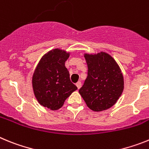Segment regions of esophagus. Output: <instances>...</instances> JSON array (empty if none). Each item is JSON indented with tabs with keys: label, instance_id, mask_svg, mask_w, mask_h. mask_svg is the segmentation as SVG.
I'll use <instances>...</instances> for the list:
<instances>
[{
	"label": "esophagus",
	"instance_id": "esophagus-1",
	"mask_svg": "<svg viewBox=\"0 0 149 149\" xmlns=\"http://www.w3.org/2000/svg\"><path fill=\"white\" fill-rule=\"evenodd\" d=\"M76 86H77V89H80L81 87V81H78L77 83H76Z\"/></svg>",
	"mask_w": 149,
	"mask_h": 149
}]
</instances>
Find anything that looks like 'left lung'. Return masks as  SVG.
<instances>
[{
  "mask_svg": "<svg viewBox=\"0 0 149 149\" xmlns=\"http://www.w3.org/2000/svg\"><path fill=\"white\" fill-rule=\"evenodd\" d=\"M87 77L79 93L89 109L102 111L113 106L124 89L123 75L116 62L108 54L84 55Z\"/></svg>",
  "mask_w": 149,
  "mask_h": 149,
  "instance_id": "left-lung-1",
  "label": "left lung"
}]
</instances>
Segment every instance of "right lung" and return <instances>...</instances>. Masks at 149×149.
<instances>
[{
	"mask_svg": "<svg viewBox=\"0 0 149 149\" xmlns=\"http://www.w3.org/2000/svg\"><path fill=\"white\" fill-rule=\"evenodd\" d=\"M69 53L54 49L42 57L33 75V89L36 98L43 107L58 110L77 86L71 82L65 62Z\"/></svg>",
	"mask_w": 149,
	"mask_h": 149,
	"instance_id": "right-lung-1",
	"label": "right lung"
}]
</instances>
